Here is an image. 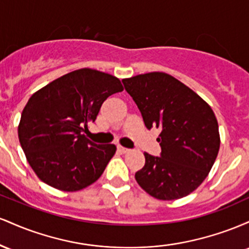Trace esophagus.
Wrapping results in <instances>:
<instances>
[{
	"label": "esophagus",
	"instance_id": "obj_1",
	"mask_svg": "<svg viewBox=\"0 0 249 249\" xmlns=\"http://www.w3.org/2000/svg\"><path fill=\"white\" fill-rule=\"evenodd\" d=\"M118 151H119V152H122V153H127L130 150H128V148H126V147L121 146V145H119V146H118Z\"/></svg>",
	"mask_w": 249,
	"mask_h": 249
}]
</instances>
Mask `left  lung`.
Segmentation results:
<instances>
[{
  "instance_id": "8db88e82",
  "label": "left lung",
  "mask_w": 249,
  "mask_h": 249,
  "mask_svg": "<svg viewBox=\"0 0 249 249\" xmlns=\"http://www.w3.org/2000/svg\"><path fill=\"white\" fill-rule=\"evenodd\" d=\"M147 128H160V157L145 152V166L134 178L159 200L184 198L210 173L220 148L219 125L212 107L184 83L165 72L123 79Z\"/></svg>"
}]
</instances>
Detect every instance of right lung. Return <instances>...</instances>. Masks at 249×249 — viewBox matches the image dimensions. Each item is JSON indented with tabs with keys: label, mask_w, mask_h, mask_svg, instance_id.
<instances>
[{
	"label": "right lung",
	"mask_w": 249,
	"mask_h": 249,
	"mask_svg": "<svg viewBox=\"0 0 249 249\" xmlns=\"http://www.w3.org/2000/svg\"><path fill=\"white\" fill-rule=\"evenodd\" d=\"M123 90L117 77L83 68L30 97L22 111L18 139L43 182L64 192H77L99 179L117 147L97 145L83 132L96 121L103 102Z\"/></svg>",
	"instance_id": "add662e5"
}]
</instances>
